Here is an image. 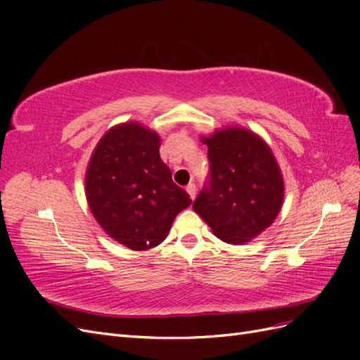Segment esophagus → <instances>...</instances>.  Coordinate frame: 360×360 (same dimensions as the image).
I'll list each match as a JSON object with an SVG mask.
<instances>
[{
	"label": "esophagus",
	"instance_id": "esophagus-1",
	"mask_svg": "<svg viewBox=\"0 0 360 360\" xmlns=\"http://www.w3.org/2000/svg\"><path fill=\"white\" fill-rule=\"evenodd\" d=\"M186 191H188V193H189V197L193 200L195 195H197V186H195L193 183H189L188 186H186Z\"/></svg>",
	"mask_w": 360,
	"mask_h": 360
}]
</instances>
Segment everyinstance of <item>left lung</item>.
<instances>
[{
  "mask_svg": "<svg viewBox=\"0 0 360 360\" xmlns=\"http://www.w3.org/2000/svg\"><path fill=\"white\" fill-rule=\"evenodd\" d=\"M209 179L192 207L224 242L242 245L275 221L284 181L267 144L242 127L202 138Z\"/></svg>",
  "mask_w": 360,
  "mask_h": 360,
  "instance_id": "left-lung-1",
  "label": "left lung"
}]
</instances>
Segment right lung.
Wrapping results in <instances>:
<instances>
[{"instance_id": "add662e5", "label": "right lung", "mask_w": 360, "mask_h": 360, "mask_svg": "<svg viewBox=\"0 0 360 360\" xmlns=\"http://www.w3.org/2000/svg\"><path fill=\"white\" fill-rule=\"evenodd\" d=\"M156 132L138 123L108 130L86 168L85 191L96 221L134 250L165 240L171 224L192 202L159 156Z\"/></svg>"}]
</instances>
